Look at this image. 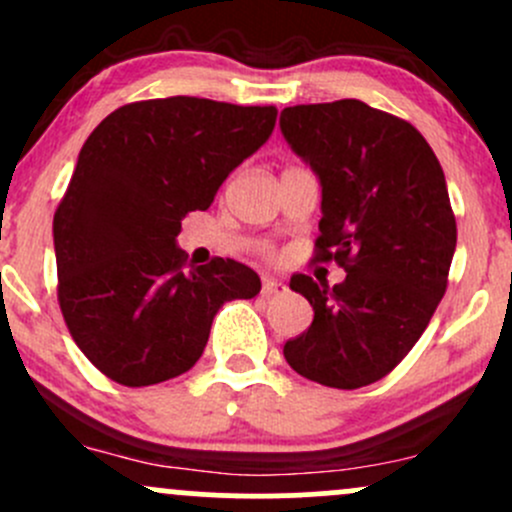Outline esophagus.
Here are the masks:
<instances>
[{
    "label": "esophagus",
    "mask_w": 512,
    "mask_h": 512,
    "mask_svg": "<svg viewBox=\"0 0 512 512\" xmlns=\"http://www.w3.org/2000/svg\"><path fill=\"white\" fill-rule=\"evenodd\" d=\"M284 292V284H279L277 279H262V297H274V294H282Z\"/></svg>",
    "instance_id": "34e87169"
}]
</instances>
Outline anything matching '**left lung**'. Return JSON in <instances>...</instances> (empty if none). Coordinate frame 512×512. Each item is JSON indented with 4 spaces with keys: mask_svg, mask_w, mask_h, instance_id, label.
Here are the masks:
<instances>
[{
    "mask_svg": "<svg viewBox=\"0 0 512 512\" xmlns=\"http://www.w3.org/2000/svg\"><path fill=\"white\" fill-rule=\"evenodd\" d=\"M279 127L321 179L311 262H336V287L294 274L314 321L284 358L338 390L378 383L424 333L449 284L456 218L427 139L402 117L360 100L284 107Z\"/></svg>",
    "mask_w": 512,
    "mask_h": 512,
    "instance_id": "left-lung-1",
    "label": "left lung"
}]
</instances>
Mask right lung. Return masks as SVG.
Listing matches in <instances>:
<instances>
[{"label": "right lung", "instance_id": "1", "mask_svg": "<svg viewBox=\"0 0 512 512\" xmlns=\"http://www.w3.org/2000/svg\"><path fill=\"white\" fill-rule=\"evenodd\" d=\"M274 122V105L176 95L117 107L85 139L53 245L61 314L102 375L147 387L186 373L220 306L260 292V277L230 257L188 270L176 235Z\"/></svg>", "mask_w": 512, "mask_h": 512}]
</instances>
